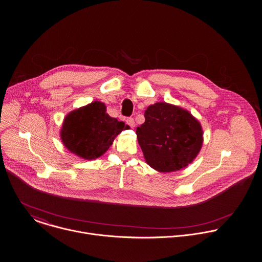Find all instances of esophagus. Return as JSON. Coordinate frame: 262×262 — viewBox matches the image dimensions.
<instances>
[{"instance_id":"34e87169","label":"esophagus","mask_w":262,"mask_h":262,"mask_svg":"<svg viewBox=\"0 0 262 262\" xmlns=\"http://www.w3.org/2000/svg\"><path fill=\"white\" fill-rule=\"evenodd\" d=\"M126 123L131 127V128H134L135 127V121L133 118H127L126 119Z\"/></svg>"}]
</instances>
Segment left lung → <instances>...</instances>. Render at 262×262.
I'll list each match as a JSON object with an SVG mask.
<instances>
[{
  "instance_id": "obj_1",
  "label": "left lung",
  "mask_w": 262,
  "mask_h": 262,
  "mask_svg": "<svg viewBox=\"0 0 262 262\" xmlns=\"http://www.w3.org/2000/svg\"><path fill=\"white\" fill-rule=\"evenodd\" d=\"M145 122L136 129L146 162L160 172L187 167L203 145L200 122L178 106L159 102L144 113Z\"/></svg>"
}]
</instances>
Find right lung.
<instances>
[{"label":"right lung","mask_w":262,"mask_h":262,"mask_svg":"<svg viewBox=\"0 0 262 262\" xmlns=\"http://www.w3.org/2000/svg\"><path fill=\"white\" fill-rule=\"evenodd\" d=\"M126 129H129L128 125L106 113L104 103L95 101L67 115L60 137L71 152L92 160L103 155L115 137Z\"/></svg>","instance_id":"1"}]
</instances>
